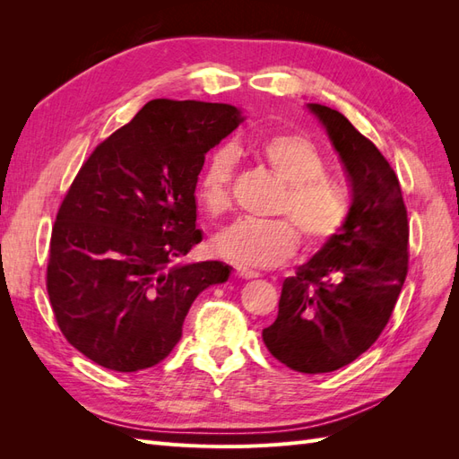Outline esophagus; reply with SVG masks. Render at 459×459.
Returning <instances> with one entry per match:
<instances>
[{
  "label": "esophagus",
  "instance_id": "esophagus-1",
  "mask_svg": "<svg viewBox=\"0 0 459 459\" xmlns=\"http://www.w3.org/2000/svg\"><path fill=\"white\" fill-rule=\"evenodd\" d=\"M238 275L243 277V280H253V277H258L260 273L255 272V270H247L243 266H238Z\"/></svg>",
  "mask_w": 459,
  "mask_h": 459
}]
</instances>
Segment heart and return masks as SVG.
<instances>
[{"instance_id": "1", "label": "heart", "mask_w": 459, "mask_h": 459, "mask_svg": "<svg viewBox=\"0 0 459 459\" xmlns=\"http://www.w3.org/2000/svg\"><path fill=\"white\" fill-rule=\"evenodd\" d=\"M256 155L283 182L273 212L289 216L310 247L325 243L342 228L349 199L325 176V160L312 142L293 134L272 135L256 147ZM233 176V151H214L197 184V203L208 216H220L230 208ZM292 225L287 218H239L216 235L214 247L239 266L272 268L295 251L297 230Z\"/></svg>"}]
</instances>
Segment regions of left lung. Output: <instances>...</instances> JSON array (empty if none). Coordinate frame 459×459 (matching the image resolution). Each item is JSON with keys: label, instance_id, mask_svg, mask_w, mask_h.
<instances>
[{"label": "left lung", "instance_id": "obj_1", "mask_svg": "<svg viewBox=\"0 0 459 459\" xmlns=\"http://www.w3.org/2000/svg\"><path fill=\"white\" fill-rule=\"evenodd\" d=\"M344 166L352 203L339 233L287 277L275 322L262 331L273 358L300 373L335 371L388 324L408 273V212L391 164L339 110L308 103Z\"/></svg>", "mask_w": 459, "mask_h": 459}]
</instances>
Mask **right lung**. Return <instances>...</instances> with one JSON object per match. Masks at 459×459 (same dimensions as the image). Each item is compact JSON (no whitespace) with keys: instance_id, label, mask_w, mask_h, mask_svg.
Returning a JSON list of instances; mask_svg holds the SVG:
<instances>
[{"instance_id":"1","label":"right lung","mask_w":459,"mask_h":459,"mask_svg":"<svg viewBox=\"0 0 459 459\" xmlns=\"http://www.w3.org/2000/svg\"><path fill=\"white\" fill-rule=\"evenodd\" d=\"M245 118L226 103L152 100L82 166L55 220L48 293L66 341L113 371L159 364L182 337L220 260L184 262L203 241L195 187L204 155Z\"/></svg>"}]
</instances>
